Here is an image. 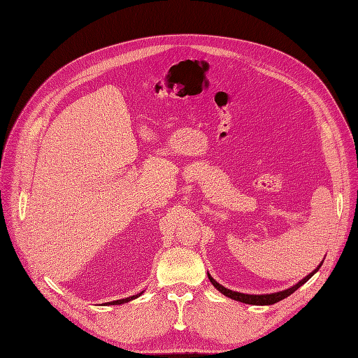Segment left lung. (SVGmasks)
<instances>
[{
    "mask_svg": "<svg viewBox=\"0 0 358 358\" xmlns=\"http://www.w3.org/2000/svg\"><path fill=\"white\" fill-rule=\"evenodd\" d=\"M320 266H322V263L317 266V269H315L312 273L307 275L304 279H301V281H300L297 285H294V287H291V288H288V289H285V291H281V292L263 294V295H250V294H241V292L231 291V289L222 287L221 284H217L209 273H208V276H209V281L213 284V287H215L217 291H221L224 295H227V297H229V299H232V300H237V301H241V303H245V304H255V306H269V304H273V303H278V301H281V300L287 299L288 295H291L295 289H299L303 284H306V282L308 281V279L312 278V276L319 271Z\"/></svg>",
    "mask_w": 358,
    "mask_h": 358,
    "instance_id": "left-lung-1",
    "label": "left lung"
}]
</instances>
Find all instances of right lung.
<instances>
[{
  "mask_svg": "<svg viewBox=\"0 0 358 358\" xmlns=\"http://www.w3.org/2000/svg\"><path fill=\"white\" fill-rule=\"evenodd\" d=\"M138 295H142V292H141V294H137V295H133V297L122 299V300H117V301H111V303H106V304H122V303H127V301H130V300H133V299H137Z\"/></svg>",
  "mask_w": 358,
  "mask_h": 358,
  "instance_id": "1",
  "label": "right lung"
}]
</instances>
